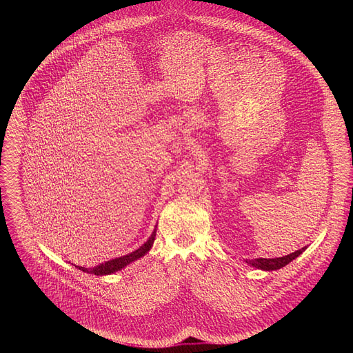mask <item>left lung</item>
Segmentation results:
<instances>
[{
    "label": "left lung",
    "mask_w": 353,
    "mask_h": 353,
    "mask_svg": "<svg viewBox=\"0 0 353 353\" xmlns=\"http://www.w3.org/2000/svg\"><path fill=\"white\" fill-rule=\"evenodd\" d=\"M307 248L304 246L301 250H296L295 252H291L285 256H279V258H255V259H246V262L254 266L256 269H261V270H277V269H281L284 268L285 265H288L291 261H294L296 256H299Z\"/></svg>",
    "instance_id": "1"
}]
</instances>
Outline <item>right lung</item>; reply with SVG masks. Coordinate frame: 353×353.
Masks as SVG:
<instances>
[{"label":"right lung","instance_id":"1","mask_svg":"<svg viewBox=\"0 0 353 353\" xmlns=\"http://www.w3.org/2000/svg\"><path fill=\"white\" fill-rule=\"evenodd\" d=\"M154 236H156V228L153 230L150 239L140 248L137 249L136 252H129L126 255H122V256H118V258H114V259H110V261H105L104 263H99L98 266H94V268H84V266H76L79 268L80 270L85 272V273H90V274H97V276H105V274H111V273H115L121 269H123L125 266H128L130 262L144 256L147 252L151 250L152 245L154 242Z\"/></svg>","mask_w":353,"mask_h":353}]
</instances>
